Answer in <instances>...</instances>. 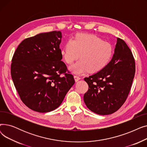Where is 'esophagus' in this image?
I'll list each match as a JSON object with an SVG mask.
<instances>
[{
    "label": "esophagus",
    "mask_w": 147,
    "mask_h": 147,
    "mask_svg": "<svg viewBox=\"0 0 147 147\" xmlns=\"http://www.w3.org/2000/svg\"><path fill=\"white\" fill-rule=\"evenodd\" d=\"M74 80H75V82H78L80 79V78L79 76H74Z\"/></svg>",
    "instance_id": "34e87169"
}]
</instances>
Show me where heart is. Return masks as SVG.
Wrapping results in <instances>:
<instances>
[{
    "mask_svg": "<svg viewBox=\"0 0 147 147\" xmlns=\"http://www.w3.org/2000/svg\"><path fill=\"white\" fill-rule=\"evenodd\" d=\"M112 45L99 37L91 34H77L73 40L69 39L60 51L62 58L67 64H72L69 70L77 74L89 71L96 73L105 68L113 55ZM81 55L80 56V55Z\"/></svg>",
    "mask_w": 147,
    "mask_h": 147,
    "instance_id": "heart-1",
    "label": "heart"
}]
</instances>
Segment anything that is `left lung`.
Instances as JSON below:
<instances>
[{
  "label": "left lung",
  "mask_w": 147,
  "mask_h": 147,
  "mask_svg": "<svg viewBox=\"0 0 147 147\" xmlns=\"http://www.w3.org/2000/svg\"><path fill=\"white\" fill-rule=\"evenodd\" d=\"M135 73L133 54L125 42L117 38L109 64L84 79L89 86L83 96L87 107L99 115H109L117 111L127 98Z\"/></svg>",
  "instance_id": "8db88e82"
}]
</instances>
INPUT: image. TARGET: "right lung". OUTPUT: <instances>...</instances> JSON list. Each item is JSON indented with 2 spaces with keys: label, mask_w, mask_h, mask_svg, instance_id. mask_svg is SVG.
I'll list each match as a JSON object with an SVG mask.
<instances>
[{
  "label": "right lung",
  "mask_w": 147,
  "mask_h": 147,
  "mask_svg": "<svg viewBox=\"0 0 147 147\" xmlns=\"http://www.w3.org/2000/svg\"><path fill=\"white\" fill-rule=\"evenodd\" d=\"M61 38L59 31L38 34L23 40L13 54V84L22 102L33 111L48 113L57 109L75 83L61 61Z\"/></svg>",
  "instance_id": "obj_1"
}]
</instances>
